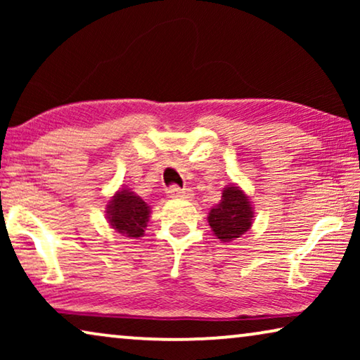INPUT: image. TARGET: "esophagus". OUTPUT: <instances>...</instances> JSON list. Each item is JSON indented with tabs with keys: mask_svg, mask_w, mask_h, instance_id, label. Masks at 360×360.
Returning a JSON list of instances; mask_svg holds the SVG:
<instances>
[{
	"mask_svg": "<svg viewBox=\"0 0 360 360\" xmlns=\"http://www.w3.org/2000/svg\"><path fill=\"white\" fill-rule=\"evenodd\" d=\"M167 193H169V196H172V198H191V196H193L191 190L180 188V186L176 185L169 186V188H167Z\"/></svg>",
	"mask_w": 360,
	"mask_h": 360,
	"instance_id": "obj_1",
	"label": "esophagus"
}]
</instances>
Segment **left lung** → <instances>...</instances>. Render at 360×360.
<instances>
[{
  "mask_svg": "<svg viewBox=\"0 0 360 360\" xmlns=\"http://www.w3.org/2000/svg\"><path fill=\"white\" fill-rule=\"evenodd\" d=\"M208 223L216 239L231 243L252 228L254 211L249 196L239 186L228 185L223 190L221 201L211 208Z\"/></svg>",
  "mask_w": 360,
  "mask_h": 360,
  "instance_id": "1",
  "label": "left lung"
}]
</instances>
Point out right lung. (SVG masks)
Here are the masks:
<instances>
[{
  "label": "right lung",
  "instance_id": "1",
  "mask_svg": "<svg viewBox=\"0 0 360 360\" xmlns=\"http://www.w3.org/2000/svg\"><path fill=\"white\" fill-rule=\"evenodd\" d=\"M149 214V205L129 188L117 190L106 205L108 223L117 233L131 239L144 236Z\"/></svg>",
  "mask_w": 360,
  "mask_h": 360
}]
</instances>
